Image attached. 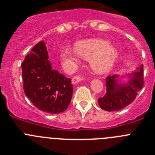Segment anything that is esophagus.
I'll return each instance as SVG.
<instances>
[{
    "instance_id": "34e87169",
    "label": "esophagus",
    "mask_w": 155,
    "mask_h": 155,
    "mask_svg": "<svg viewBox=\"0 0 155 155\" xmlns=\"http://www.w3.org/2000/svg\"><path fill=\"white\" fill-rule=\"evenodd\" d=\"M81 80H82V78L81 76H74L73 78H72V84H77V83L80 82Z\"/></svg>"
}]
</instances>
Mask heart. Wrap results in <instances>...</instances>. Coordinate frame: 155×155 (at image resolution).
Instances as JSON below:
<instances>
[{
  "mask_svg": "<svg viewBox=\"0 0 155 155\" xmlns=\"http://www.w3.org/2000/svg\"><path fill=\"white\" fill-rule=\"evenodd\" d=\"M90 61L91 69L95 73L103 74L113 67L117 58V51L109 42L101 39L79 41L75 44V51L64 48L61 51V58L68 66L78 64L80 58Z\"/></svg>",
  "mask_w": 155,
  "mask_h": 155,
  "instance_id": "b5f03b06",
  "label": "heart"
}]
</instances>
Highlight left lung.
<instances>
[{
	"instance_id": "1",
	"label": "left lung",
	"mask_w": 155,
	"mask_h": 155,
	"mask_svg": "<svg viewBox=\"0 0 155 155\" xmlns=\"http://www.w3.org/2000/svg\"><path fill=\"white\" fill-rule=\"evenodd\" d=\"M143 65L137 68L136 71L129 74L128 83L118 82V75H109L106 78V93L98 98L101 109L108 112L124 109L136 98L138 92L143 86Z\"/></svg>"
}]
</instances>
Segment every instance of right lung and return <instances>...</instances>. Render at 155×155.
Listing matches in <instances>:
<instances>
[{"label": "right lung", "mask_w": 155, "mask_h": 155, "mask_svg": "<svg viewBox=\"0 0 155 155\" xmlns=\"http://www.w3.org/2000/svg\"><path fill=\"white\" fill-rule=\"evenodd\" d=\"M43 41L35 45L21 64L25 94L37 109L57 114L67 109L73 94L71 78L52 69Z\"/></svg>", "instance_id": "right-lung-1"}]
</instances>
